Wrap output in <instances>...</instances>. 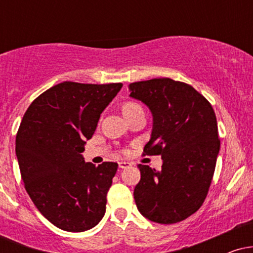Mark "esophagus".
<instances>
[{"instance_id": "obj_1", "label": "esophagus", "mask_w": 253, "mask_h": 253, "mask_svg": "<svg viewBox=\"0 0 253 253\" xmlns=\"http://www.w3.org/2000/svg\"><path fill=\"white\" fill-rule=\"evenodd\" d=\"M130 165H132V163H129V162H119V168H120V169H126V168L130 167Z\"/></svg>"}]
</instances>
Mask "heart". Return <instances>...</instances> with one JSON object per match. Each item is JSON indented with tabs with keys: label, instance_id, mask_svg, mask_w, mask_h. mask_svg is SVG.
<instances>
[{
	"label": "heart",
	"instance_id": "obj_1",
	"mask_svg": "<svg viewBox=\"0 0 253 253\" xmlns=\"http://www.w3.org/2000/svg\"><path fill=\"white\" fill-rule=\"evenodd\" d=\"M138 108H141V107L139 106L138 103H134V102L125 103L124 107H123L124 114H126V113H129V112H133V110H135V109H138Z\"/></svg>",
	"mask_w": 253,
	"mask_h": 253
}]
</instances>
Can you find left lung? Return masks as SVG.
Instances as JSON below:
<instances>
[{
  "mask_svg": "<svg viewBox=\"0 0 253 253\" xmlns=\"http://www.w3.org/2000/svg\"><path fill=\"white\" fill-rule=\"evenodd\" d=\"M128 90L152 114L144 152L163 159L159 171L138 165L135 205L150 221L179 222L201 207L210 189L220 151L215 113L193 86L171 78L130 83Z\"/></svg>",
  "mask_w": 253,
  "mask_h": 253,
  "instance_id": "1",
  "label": "left lung"
}]
</instances>
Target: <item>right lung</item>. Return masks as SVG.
Instances as JSON below:
<instances>
[{"instance_id":"right-lung-1","label":"right lung","mask_w":253,"mask_h":253,"mask_svg":"<svg viewBox=\"0 0 253 253\" xmlns=\"http://www.w3.org/2000/svg\"><path fill=\"white\" fill-rule=\"evenodd\" d=\"M121 88V83H59L38 96L22 118L15 141L22 181L38 211L58 228L88 231L106 213L118 163L95 167L82 152Z\"/></svg>"}]
</instances>
